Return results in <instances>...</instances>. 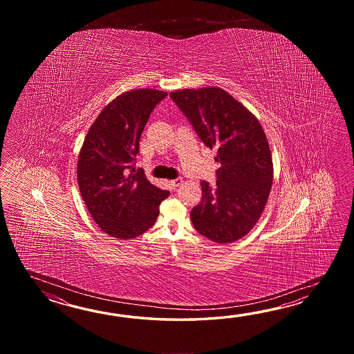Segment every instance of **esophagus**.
Returning a JSON list of instances; mask_svg holds the SVG:
<instances>
[{"mask_svg":"<svg viewBox=\"0 0 354 354\" xmlns=\"http://www.w3.org/2000/svg\"><path fill=\"white\" fill-rule=\"evenodd\" d=\"M180 183H182V178H180V177H177V178L171 180V186L174 188L178 187Z\"/></svg>","mask_w":354,"mask_h":354,"instance_id":"34e87169","label":"esophagus"}]
</instances>
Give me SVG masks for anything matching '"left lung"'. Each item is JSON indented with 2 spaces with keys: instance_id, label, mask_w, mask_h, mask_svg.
I'll return each mask as SVG.
<instances>
[{
  "instance_id": "8db88e82",
  "label": "left lung",
  "mask_w": 354,
  "mask_h": 354,
  "mask_svg": "<svg viewBox=\"0 0 354 354\" xmlns=\"http://www.w3.org/2000/svg\"><path fill=\"white\" fill-rule=\"evenodd\" d=\"M171 98L206 147L218 151L216 185L203 180L191 210L198 233L216 243L243 238L256 225L273 178L271 151L256 116L218 87L171 92Z\"/></svg>"
}]
</instances>
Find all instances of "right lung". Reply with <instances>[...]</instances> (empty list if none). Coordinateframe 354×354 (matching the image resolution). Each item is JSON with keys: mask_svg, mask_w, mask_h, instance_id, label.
Listing matches in <instances>:
<instances>
[{"mask_svg": "<svg viewBox=\"0 0 354 354\" xmlns=\"http://www.w3.org/2000/svg\"><path fill=\"white\" fill-rule=\"evenodd\" d=\"M157 90L128 91L100 113L83 142L77 180L91 216L113 238L133 239L154 225L169 192L136 172V156L151 111L166 97Z\"/></svg>", "mask_w": 354, "mask_h": 354, "instance_id": "1", "label": "right lung"}]
</instances>
